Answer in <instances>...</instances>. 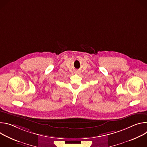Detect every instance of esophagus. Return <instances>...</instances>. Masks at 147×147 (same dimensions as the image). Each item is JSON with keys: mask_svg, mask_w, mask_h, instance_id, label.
Wrapping results in <instances>:
<instances>
[{"mask_svg": "<svg viewBox=\"0 0 147 147\" xmlns=\"http://www.w3.org/2000/svg\"><path fill=\"white\" fill-rule=\"evenodd\" d=\"M75 73H76V74H80V71H76L75 72Z\"/></svg>", "mask_w": 147, "mask_h": 147, "instance_id": "obj_1", "label": "esophagus"}]
</instances>
